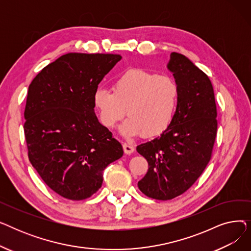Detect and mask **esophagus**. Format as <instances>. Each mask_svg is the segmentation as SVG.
Returning a JSON list of instances; mask_svg holds the SVG:
<instances>
[{
  "label": "esophagus",
  "mask_w": 251,
  "mask_h": 251,
  "mask_svg": "<svg viewBox=\"0 0 251 251\" xmlns=\"http://www.w3.org/2000/svg\"><path fill=\"white\" fill-rule=\"evenodd\" d=\"M123 150H124V152L126 154H131L134 151V147L130 143H124L123 144Z\"/></svg>",
  "instance_id": "obj_1"
}]
</instances>
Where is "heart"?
<instances>
[{
	"mask_svg": "<svg viewBox=\"0 0 251 251\" xmlns=\"http://www.w3.org/2000/svg\"><path fill=\"white\" fill-rule=\"evenodd\" d=\"M112 91L99 88L94 95L95 109L104 127L115 128L126 109L129 118L120 128L126 137L160 135L173 122L180 89L172 77L142 68L129 69L115 79Z\"/></svg>",
	"mask_w": 251,
	"mask_h": 251,
	"instance_id": "heart-1",
	"label": "heart"
}]
</instances>
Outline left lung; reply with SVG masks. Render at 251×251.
<instances>
[{"instance_id": "obj_1", "label": "left lung", "mask_w": 251, "mask_h": 251, "mask_svg": "<svg viewBox=\"0 0 251 251\" xmlns=\"http://www.w3.org/2000/svg\"><path fill=\"white\" fill-rule=\"evenodd\" d=\"M168 69L179 85L173 122L151 141L136 148L149 170L139 182L151 199L169 201L189 189L212 157L217 136V105L208 76L184 55L171 52Z\"/></svg>"}]
</instances>
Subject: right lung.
<instances>
[{
	"label": "right lung",
	"instance_id": "1",
	"mask_svg": "<svg viewBox=\"0 0 251 251\" xmlns=\"http://www.w3.org/2000/svg\"><path fill=\"white\" fill-rule=\"evenodd\" d=\"M121 59L69 52L46 66L28 87L23 128L29 161L47 185L67 200L96 193L103 170L123 155L94 105L100 82Z\"/></svg>",
	"mask_w": 251,
	"mask_h": 251
}]
</instances>
